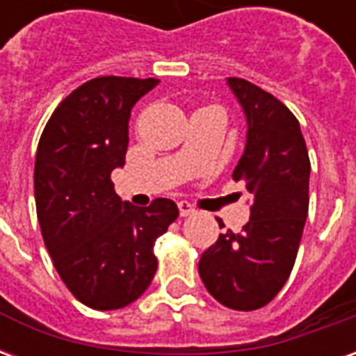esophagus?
<instances>
[{"label":"esophagus","instance_id":"34e87169","mask_svg":"<svg viewBox=\"0 0 356 356\" xmlns=\"http://www.w3.org/2000/svg\"><path fill=\"white\" fill-rule=\"evenodd\" d=\"M177 206H179V213H181V217H188V216H193V213H194L193 204H188V202L181 200Z\"/></svg>","mask_w":356,"mask_h":356}]
</instances>
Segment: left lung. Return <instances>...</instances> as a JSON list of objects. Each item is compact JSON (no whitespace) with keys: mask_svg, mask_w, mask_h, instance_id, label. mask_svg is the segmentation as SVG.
I'll return each mask as SVG.
<instances>
[{"mask_svg":"<svg viewBox=\"0 0 356 356\" xmlns=\"http://www.w3.org/2000/svg\"><path fill=\"white\" fill-rule=\"evenodd\" d=\"M229 86L248 120L246 150L232 179L244 185L252 209L242 231H225L202 254L198 273L221 305L255 311L282 290L298 257L311 162L298 118L282 101L242 78H229Z\"/></svg>","mask_w":356,"mask_h":356,"instance_id":"8db88e82","label":"left lung"}]
</instances>
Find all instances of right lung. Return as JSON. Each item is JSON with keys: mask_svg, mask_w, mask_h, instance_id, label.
Returning <instances> with one entry per match:
<instances>
[{"mask_svg": "<svg viewBox=\"0 0 356 356\" xmlns=\"http://www.w3.org/2000/svg\"><path fill=\"white\" fill-rule=\"evenodd\" d=\"M156 78L101 76L74 89L51 114L38 145V221L66 288L97 311L124 309L154 278L158 236L179 216L156 198L148 208L122 202L110 173L125 163L127 122Z\"/></svg>", "mask_w": 356, "mask_h": 356, "instance_id": "obj_1", "label": "right lung"}]
</instances>
